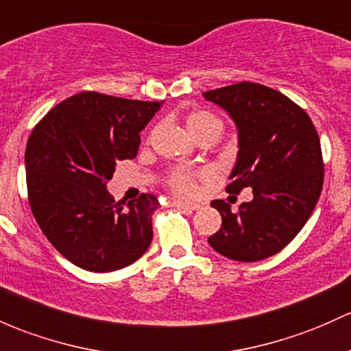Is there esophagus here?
I'll use <instances>...</instances> for the list:
<instances>
[{
  "mask_svg": "<svg viewBox=\"0 0 351 351\" xmlns=\"http://www.w3.org/2000/svg\"><path fill=\"white\" fill-rule=\"evenodd\" d=\"M172 206L174 207H179V209H186V210H197L199 204H195V202H184V201H172Z\"/></svg>",
  "mask_w": 351,
  "mask_h": 351,
  "instance_id": "1",
  "label": "esophagus"
}]
</instances>
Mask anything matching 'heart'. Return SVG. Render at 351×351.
I'll use <instances>...</instances> for the list:
<instances>
[{
	"instance_id": "1",
	"label": "heart",
	"mask_w": 351,
	"mask_h": 351,
	"mask_svg": "<svg viewBox=\"0 0 351 351\" xmlns=\"http://www.w3.org/2000/svg\"><path fill=\"white\" fill-rule=\"evenodd\" d=\"M187 125L192 134L195 137H201L204 132H207L213 127H222L221 120L217 117H214L209 112H194L187 117ZM167 184L171 187L172 192L179 195H186V197H191L197 192V184H195V177L192 172L186 171V169H174L171 171V174L167 176Z\"/></svg>"
}]
</instances>
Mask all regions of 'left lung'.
<instances>
[{"instance_id": "1", "label": "left lung", "mask_w": 351, "mask_h": 351, "mask_svg": "<svg viewBox=\"0 0 351 351\" xmlns=\"http://www.w3.org/2000/svg\"><path fill=\"white\" fill-rule=\"evenodd\" d=\"M239 132V152L226 191L251 187L252 201L232 213L224 201L214 251L234 261H261L288 246L310 219L323 189L322 145L306 112L269 86L241 82L204 93Z\"/></svg>"}]
</instances>
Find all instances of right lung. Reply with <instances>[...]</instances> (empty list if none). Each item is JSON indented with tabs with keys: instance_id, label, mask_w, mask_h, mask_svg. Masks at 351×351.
<instances>
[{
	"instance_id": "add662e5",
	"label": "right lung",
	"mask_w": 351,
	"mask_h": 351,
	"mask_svg": "<svg viewBox=\"0 0 351 351\" xmlns=\"http://www.w3.org/2000/svg\"><path fill=\"white\" fill-rule=\"evenodd\" d=\"M142 101L82 92L35 125L25 152L32 213L62 256L93 273L122 269L152 243L154 194L117 202L107 191L117 162L134 159L141 132L160 110Z\"/></svg>"
}]
</instances>
